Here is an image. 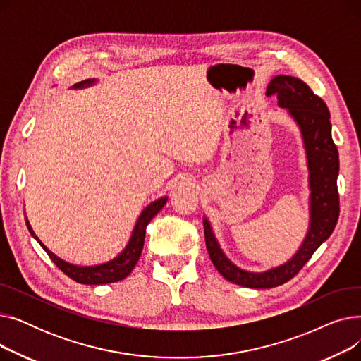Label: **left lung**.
<instances>
[{"label":"left lung","instance_id":"1","mask_svg":"<svg viewBox=\"0 0 361 361\" xmlns=\"http://www.w3.org/2000/svg\"><path fill=\"white\" fill-rule=\"evenodd\" d=\"M267 94H276L278 105L287 108L300 126L309 164L310 226L301 247L291 260L267 272H247L237 268L222 253L204 218L206 249L214 267L230 282L247 288H274L294 278L310 260L319 245L332 234L339 216V195L336 177L339 171L338 149L332 140L331 116L326 104L313 90L293 75H275Z\"/></svg>","mask_w":361,"mask_h":361}]
</instances>
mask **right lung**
I'll list each match as a JSON object with an SVG mask.
<instances>
[{
  "label": "right lung",
  "instance_id": "obj_1",
  "mask_svg": "<svg viewBox=\"0 0 361 361\" xmlns=\"http://www.w3.org/2000/svg\"><path fill=\"white\" fill-rule=\"evenodd\" d=\"M94 80L87 79L83 80L78 85H74L73 87L80 89V87H87L93 83ZM168 197H161L158 200H155L154 203H150L147 207H145L142 215L139 216L135 230H133L131 238L128 241V244L126 245V249L116 257L106 263L102 264H97V267H78V264H71L64 262L63 259L56 257L52 252H49L45 245L37 240V237L33 234L29 221H26L27 228L30 231V234L37 240L44 250L48 253L49 259L59 267V269H61L67 276H70L73 281L79 282V283H86V286H101V283H109V282H118L121 279H124L133 269H135L136 263L142 255V249L145 244V235H146V226L150 222V219L154 218L162 207L165 206Z\"/></svg>",
  "mask_w": 361,
  "mask_h": 361
}]
</instances>
